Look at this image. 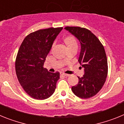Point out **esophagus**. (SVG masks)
Listing matches in <instances>:
<instances>
[{"instance_id": "1", "label": "esophagus", "mask_w": 124, "mask_h": 124, "mask_svg": "<svg viewBox=\"0 0 124 124\" xmlns=\"http://www.w3.org/2000/svg\"><path fill=\"white\" fill-rule=\"evenodd\" d=\"M60 75L63 76H68L69 74H65V73H60Z\"/></svg>"}]
</instances>
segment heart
<instances>
[{"instance_id": "obj_1", "label": "heart", "mask_w": 124, "mask_h": 124, "mask_svg": "<svg viewBox=\"0 0 124 124\" xmlns=\"http://www.w3.org/2000/svg\"><path fill=\"white\" fill-rule=\"evenodd\" d=\"M64 42L67 45L68 48L73 46H77V42L75 38L73 36H68L64 38Z\"/></svg>"}]
</instances>
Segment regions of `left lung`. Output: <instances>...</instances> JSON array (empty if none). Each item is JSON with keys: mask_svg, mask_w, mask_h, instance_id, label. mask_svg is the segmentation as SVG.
<instances>
[{"mask_svg": "<svg viewBox=\"0 0 124 124\" xmlns=\"http://www.w3.org/2000/svg\"><path fill=\"white\" fill-rule=\"evenodd\" d=\"M79 41L81 52L78 61L84 68L83 77L71 87L78 97L88 99L101 90L106 82L108 66L104 48L99 40L89 30L79 27L64 28Z\"/></svg>", "mask_w": 124, "mask_h": 124, "instance_id": "obj_1", "label": "left lung"}]
</instances>
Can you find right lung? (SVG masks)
<instances>
[{"mask_svg": "<svg viewBox=\"0 0 124 124\" xmlns=\"http://www.w3.org/2000/svg\"><path fill=\"white\" fill-rule=\"evenodd\" d=\"M63 27L39 30L25 37L15 60V71L20 84L33 99L43 100L54 93L60 73L43 68L47 55Z\"/></svg>", "mask_w": 124, "mask_h": 124, "instance_id": "add662e5", "label": "right lung"}]
</instances>
